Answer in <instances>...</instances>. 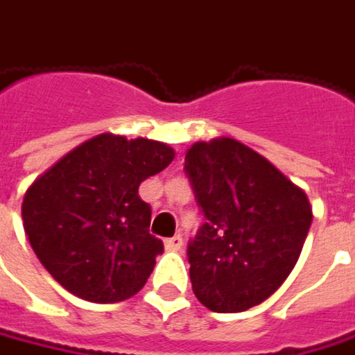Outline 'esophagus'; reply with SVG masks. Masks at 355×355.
<instances>
[{
	"label": "esophagus",
	"instance_id": "obj_1",
	"mask_svg": "<svg viewBox=\"0 0 355 355\" xmlns=\"http://www.w3.org/2000/svg\"><path fill=\"white\" fill-rule=\"evenodd\" d=\"M164 248H166L168 252H178V250L182 248V236H180V234H175L173 239H166L164 240Z\"/></svg>",
	"mask_w": 355,
	"mask_h": 355
}]
</instances>
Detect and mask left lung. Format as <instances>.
Instances as JSON below:
<instances>
[{
    "mask_svg": "<svg viewBox=\"0 0 355 355\" xmlns=\"http://www.w3.org/2000/svg\"><path fill=\"white\" fill-rule=\"evenodd\" d=\"M184 173L205 214L187 248L196 298L223 314L264 302L298 262L312 224L306 193L234 139L193 145Z\"/></svg>",
    "mask_w": 355,
    "mask_h": 355,
    "instance_id": "8db88e82",
    "label": "left lung"
}]
</instances>
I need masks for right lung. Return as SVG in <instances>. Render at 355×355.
<instances>
[{"instance_id": "right-lung-1", "label": "right lung", "mask_w": 355, "mask_h": 355, "mask_svg": "<svg viewBox=\"0 0 355 355\" xmlns=\"http://www.w3.org/2000/svg\"><path fill=\"white\" fill-rule=\"evenodd\" d=\"M175 150L148 139L99 135L71 150L27 191L24 228L39 262L71 294L97 304L137 294L162 254L148 232L145 178Z\"/></svg>"}]
</instances>
